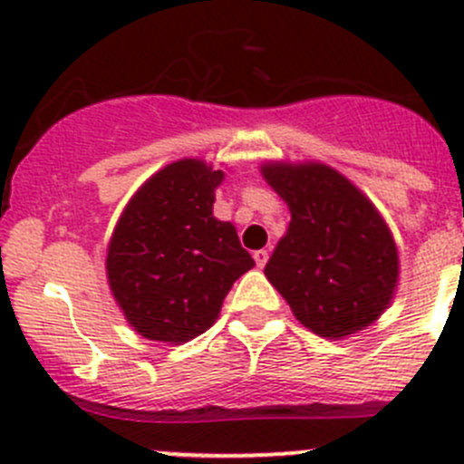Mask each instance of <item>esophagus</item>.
I'll use <instances>...</instances> for the list:
<instances>
[{"instance_id":"1","label":"esophagus","mask_w":464,"mask_h":464,"mask_svg":"<svg viewBox=\"0 0 464 464\" xmlns=\"http://www.w3.org/2000/svg\"><path fill=\"white\" fill-rule=\"evenodd\" d=\"M254 260H256V265L260 266H265L266 262H269V251H265V249H258V251H254Z\"/></svg>"}]
</instances>
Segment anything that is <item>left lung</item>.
I'll return each mask as SVG.
<instances>
[{
    "label": "left lung",
    "mask_w": 464,
    "mask_h": 464,
    "mask_svg": "<svg viewBox=\"0 0 464 464\" xmlns=\"http://www.w3.org/2000/svg\"><path fill=\"white\" fill-rule=\"evenodd\" d=\"M262 175L292 210L265 266L269 283L316 334L341 339L371 325L392 298L400 265L375 206L321 163H269Z\"/></svg>",
    "instance_id": "obj_1"
}]
</instances>
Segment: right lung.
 I'll use <instances>...</instances> for the list:
<instances>
[{
	"label": "right lung",
	"mask_w": 464,
	"mask_h": 464,
	"mask_svg": "<svg viewBox=\"0 0 464 464\" xmlns=\"http://www.w3.org/2000/svg\"><path fill=\"white\" fill-rule=\"evenodd\" d=\"M224 172L184 159L141 186L111 236L107 278L130 325L186 343L208 330L228 289L256 265L236 227L213 218Z\"/></svg>",
	"instance_id": "obj_1"
}]
</instances>
